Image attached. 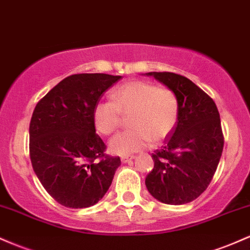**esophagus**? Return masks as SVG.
I'll use <instances>...</instances> for the list:
<instances>
[{
	"instance_id": "34e87169",
	"label": "esophagus",
	"mask_w": 250,
	"mask_h": 250,
	"mask_svg": "<svg viewBox=\"0 0 250 250\" xmlns=\"http://www.w3.org/2000/svg\"><path fill=\"white\" fill-rule=\"evenodd\" d=\"M133 158H134V156H123L122 157V162L123 163H127V162L132 161Z\"/></svg>"
}]
</instances>
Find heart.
<instances>
[{"label": "heart", "mask_w": 250, "mask_h": 250, "mask_svg": "<svg viewBox=\"0 0 250 250\" xmlns=\"http://www.w3.org/2000/svg\"><path fill=\"white\" fill-rule=\"evenodd\" d=\"M112 100L95 104V130L110 136L119 127L122 114H130V130L110 140V151L118 156L138 152L151 143L162 142L172 133L179 117V104L170 88L151 81L133 80L112 91Z\"/></svg>", "instance_id": "obj_1"}]
</instances>
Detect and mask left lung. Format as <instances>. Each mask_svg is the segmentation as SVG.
Returning <instances> with one entry per match:
<instances>
[{"label": "left lung", "mask_w": 250, "mask_h": 250, "mask_svg": "<svg viewBox=\"0 0 250 250\" xmlns=\"http://www.w3.org/2000/svg\"><path fill=\"white\" fill-rule=\"evenodd\" d=\"M146 75L155 77L176 94L179 117L162 148L152 153L155 165L145 186L163 203H189L206 191L222 156L220 113L214 100L183 75L171 72Z\"/></svg>", "instance_id": "obj_1"}]
</instances>
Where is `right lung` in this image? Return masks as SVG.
<instances>
[{
	"instance_id": "add662e5",
	"label": "right lung",
	"mask_w": 250,
	"mask_h": 250,
	"mask_svg": "<svg viewBox=\"0 0 250 250\" xmlns=\"http://www.w3.org/2000/svg\"><path fill=\"white\" fill-rule=\"evenodd\" d=\"M119 75L81 73L64 78L36 104L29 124L33 169L61 206L88 208L104 197L119 157L106 155L93 108Z\"/></svg>"
}]
</instances>
